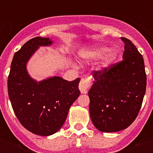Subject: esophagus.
<instances>
[{
	"label": "esophagus",
	"mask_w": 153,
	"mask_h": 153,
	"mask_svg": "<svg viewBox=\"0 0 153 153\" xmlns=\"http://www.w3.org/2000/svg\"><path fill=\"white\" fill-rule=\"evenodd\" d=\"M91 78H82L79 83V90L82 94H86L87 92V89L91 86Z\"/></svg>",
	"instance_id": "1"
}]
</instances>
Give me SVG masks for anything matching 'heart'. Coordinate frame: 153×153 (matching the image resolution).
<instances>
[{"label":"heart","mask_w":153,"mask_h":153,"mask_svg":"<svg viewBox=\"0 0 153 153\" xmlns=\"http://www.w3.org/2000/svg\"><path fill=\"white\" fill-rule=\"evenodd\" d=\"M118 53L116 49L110 48L108 49L106 46H98L94 48L86 53V56L88 59H94L102 57V65L103 67H109V65L117 59Z\"/></svg>","instance_id":"heart-1"}]
</instances>
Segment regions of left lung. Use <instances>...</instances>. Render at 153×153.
Wrapping results in <instances>:
<instances>
[{
	"mask_svg": "<svg viewBox=\"0 0 153 153\" xmlns=\"http://www.w3.org/2000/svg\"><path fill=\"white\" fill-rule=\"evenodd\" d=\"M122 61L94 71V82L89 91L90 115L94 126L104 133L128 128L137 116L146 90L142 55L125 37Z\"/></svg>",
	"mask_w": 153,
	"mask_h": 153,
	"instance_id": "obj_1",
	"label": "left lung"
}]
</instances>
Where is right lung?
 Returning a JSON list of instances; mask_svg holds the SVG:
<instances>
[{
    "label": "right lung",
    "instance_id": "1",
    "mask_svg": "<svg viewBox=\"0 0 153 153\" xmlns=\"http://www.w3.org/2000/svg\"><path fill=\"white\" fill-rule=\"evenodd\" d=\"M49 38L35 37L14 54L8 78V92L13 111L21 125L32 133L50 136L64 124L70 107L80 94V79L69 82L54 76L37 82L27 71V62Z\"/></svg>",
    "mask_w": 153,
    "mask_h": 153
}]
</instances>
